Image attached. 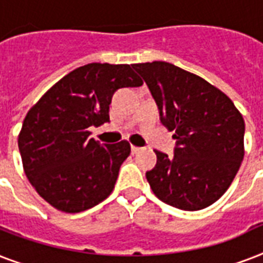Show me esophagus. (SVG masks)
<instances>
[{"label": "esophagus", "mask_w": 263, "mask_h": 263, "mask_svg": "<svg viewBox=\"0 0 263 263\" xmlns=\"http://www.w3.org/2000/svg\"><path fill=\"white\" fill-rule=\"evenodd\" d=\"M131 152H132V154H136V153L140 152V148L136 147V146H131Z\"/></svg>", "instance_id": "obj_1"}]
</instances>
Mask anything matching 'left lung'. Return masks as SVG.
<instances>
[{
	"label": "left lung",
	"mask_w": 263,
	"mask_h": 263,
	"mask_svg": "<svg viewBox=\"0 0 263 263\" xmlns=\"http://www.w3.org/2000/svg\"><path fill=\"white\" fill-rule=\"evenodd\" d=\"M152 91L161 123L175 131V156L154 150L146 173L154 195L173 208L195 212L224 195L245 157V120L229 97L165 61L132 64Z\"/></svg>",
	"instance_id": "8db88e82"
}]
</instances>
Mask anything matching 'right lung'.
I'll list each match as a JSON object with an SVG mask.
<instances>
[{
  "label": "right lung",
  "mask_w": 263,
  "mask_h": 263,
  "mask_svg": "<svg viewBox=\"0 0 263 263\" xmlns=\"http://www.w3.org/2000/svg\"><path fill=\"white\" fill-rule=\"evenodd\" d=\"M142 84L128 64L91 63L64 76L28 110L18 150L27 179L47 203L79 213L110 195L131 146L101 144L88 138V128L109 121L116 90Z\"/></svg>",
  "instance_id": "add662e5"
}]
</instances>
